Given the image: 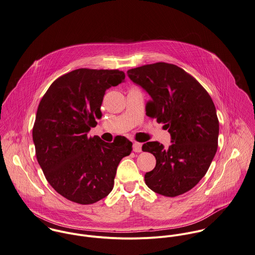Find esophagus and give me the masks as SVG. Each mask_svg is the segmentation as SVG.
<instances>
[{
	"label": "esophagus",
	"mask_w": 255,
	"mask_h": 255,
	"mask_svg": "<svg viewBox=\"0 0 255 255\" xmlns=\"http://www.w3.org/2000/svg\"><path fill=\"white\" fill-rule=\"evenodd\" d=\"M133 151L135 153H140L142 151V144L141 143H138V142H135L133 144Z\"/></svg>",
	"instance_id": "34e87169"
}]
</instances>
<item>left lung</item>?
<instances>
[{
  "label": "left lung",
  "instance_id": "obj_1",
  "mask_svg": "<svg viewBox=\"0 0 255 255\" xmlns=\"http://www.w3.org/2000/svg\"><path fill=\"white\" fill-rule=\"evenodd\" d=\"M131 81L151 97L147 115L168 129L171 145H143L156 159L145 182L153 192L175 197L192 189L206 174L218 149L216 107L203 87L173 64L158 62L127 71Z\"/></svg>",
  "mask_w": 255,
  "mask_h": 255
}]
</instances>
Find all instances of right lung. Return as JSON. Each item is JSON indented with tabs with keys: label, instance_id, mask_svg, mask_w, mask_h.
Returning <instances> with one entry per match:
<instances>
[{
	"label": "right lung",
	"instance_id": "obj_1",
	"mask_svg": "<svg viewBox=\"0 0 255 255\" xmlns=\"http://www.w3.org/2000/svg\"><path fill=\"white\" fill-rule=\"evenodd\" d=\"M124 79L119 70L77 69L55 80L39 102L32 129L36 158L49 184L72 202L106 197L120 160L131 153L125 137L106 143L88 136L102 118L106 90Z\"/></svg>",
	"mask_w": 255,
	"mask_h": 255
}]
</instances>
